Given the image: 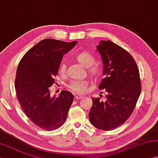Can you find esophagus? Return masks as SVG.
Masks as SVG:
<instances>
[{
	"instance_id": "34e87169",
	"label": "esophagus",
	"mask_w": 158,
	"mask_h": 158,
	"mask_svg": "<svg viewBox=\"0 0 158 158\" xmlns=\"http://www.w3.org/2000/svg\"><path fill=\"white\" fill-rule=\"evenodd\" d=\"M83 98H84V96H82V95H77V96H75V99L76 100H79V99H81Z\"/></svg>"
}]
</instances>
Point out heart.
<instances>
[{"label": "heart", "mask_w": 158, "mask_h": 158, "mask_svg": "<svg viewBox=\"0 0 158 158\" xmlns=\"http://www.w3.org/2000/svg\"><path fill=\"white\" fill-rule=\"evenodd\" d=\"M75 58L82 65L87 67L89 75L92 77H98L102 73V69L99 64L95 62V58L92 53L83 51L75 55ZM66 65L64 62H61L58 66V72L61 75H65ZM88 82L83 80H73L68 85L70 91L75 94H83L87 91Z\"/></svg>", "instance_id": "heart-1"}]
</instances>
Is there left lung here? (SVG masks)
Listing matches in <instances>:
<instances>
[{"label": "left lung", "mask_w": 158, "mask_h": 158, "mask_svg": "<svg viewBox=\"0 0 158 158\" xmlns=\"http://www.w3.org/2000/svg\"><path fill=\"white\" fill-rule=\"evenodd\" d=\"M96 49L102 57L105 76L98 88L108 94L105 101L92 98L89 119L96 128L107 131L129 118L141 92V82L135 60L126 50L110 41H101Z\"/></svg>", "instance_id": "left-lung-1"}]
</instances>
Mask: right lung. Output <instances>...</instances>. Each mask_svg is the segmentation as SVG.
<instances>
[{
    "instance_id": "add662e5",
    "label": "right lung",
    "mask_w": 158,
    "mask_h": 158,
    "mask_svg": "<svg viewBox=\"0 0 158 158\" xmlns=\"http://www.w3.org/2000/svg\"><path fill=\"white\" fill-rule=\"evenodd\" d=\"M77 43L42 40L19 62L15 79L17 98L26 115L43 130L58 129L66 120L74 99L73 94L63 90L58 97H50L49 88L55 83L64 54Z\"/></svg>"
}]
</instances>
